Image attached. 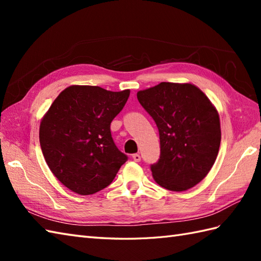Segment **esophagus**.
Returning <instances> with one entry per match:
<instances>
[{
  "label": "esophagus",
  "mask_w": 261,
  "mask_h": 261,
  "mask_svg": "<svg viewBox=\"0 0 261 261\" xmlns=\"http://www.w3.org/2000/svg\"><path fill=\"white\" fill-rule=\"evenodd\" d=\"M132 159H134L136 163H139L141 160V156L139 153H135V154H132Z\"/></svg>",
  "instance_id": "1"
}]
</instances>
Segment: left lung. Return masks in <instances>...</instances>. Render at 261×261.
<instances>
[{
	"label": "left lung",
	"instance_id": "8db88e82",
	"mask_svg": "<svg viewBox=\"0 0 261 261\" xmlns=\"http://www.w3.org/2000/svg\"><path fill=\"white\" fill-rule=\"evenodd\" d=\"M159 131L160 158L151 165L154 181L166 190L184 192L212 168L221 142L219 112L191 83H168L137 93Z\"/></svg>",
	"mask_w": 261,
	"mask_h": 261
}]
</instances>
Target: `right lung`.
Segmentation results:
<instances>
[{"mask_svg":"<svg viewBox=\"0 0 261 261\" xmlns=\"http://www.w3.org/2000/svg\"><path fill=\"white\" fill-rule=\"evenodd\" d=\"M130 90L71 85L42 116L39 139L51 173L71 192L91 195L109 186L127 157L111 136L110 124Z\"/></svg>","mask_w":261,"mask_h":261,"instance_id":"right-lung-1","label":"right lung"}]
</instances>
